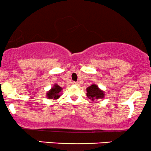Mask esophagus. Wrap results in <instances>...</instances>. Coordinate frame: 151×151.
Returning <instances> with one entry per match:
<instances>
[{
	"label": "esophagus",
	"mask_w": 151,
	"mask_h": 151,
	"mask_svg": "<svg viewBox=\"0 0 151 151\" xmlns=\"http://www.w3.org/2000/svg\"><path fill=\"white\" fill-rule=\"evenodd\" d=\"M72 84H74V85H77V86H79V82H72Z\"/></svg>",
	"instance_id": "1"
}]
</instances>
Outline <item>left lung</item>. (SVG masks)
Listing matches in <instances>:
<instances>
[{
	"label": "left lung",
	"instance_id": "8db88e82",
	"mask_svg": "<svg viewBox=\"0 0 151 151\" xmlns=\"http://www.w3.org/2000/svg\"><path fill=\"white\" fill-rule=\"evenodd\" d=\"M87 96L89 99L94 101L103 98L105 94L103 91L99 88L98 86L93 84L87 88Z\"/></svg>",
	"mask_w": 151,
	"mask_h": 151
}]
</instances>
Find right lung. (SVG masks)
I'll return each mask as SVG.
<instances>
[{"mask_svg": "<svg viewBox=\"0 0 151 151\" xmlns=\"http://www.w3.org/2000/svg\"><path fill=\"white\" fill-rule=\"evenodd\" d=\"M62 92V87L58 85L57 84H54V87L47 92L46 97H47V98L51 99V100H57V99L59 98V97L61 96L60 94Z\"/></svg>", "mask_w": 151, "mask_h": 151, "instance_id": "add662e5", "label": "right lung"}]
</instances>
